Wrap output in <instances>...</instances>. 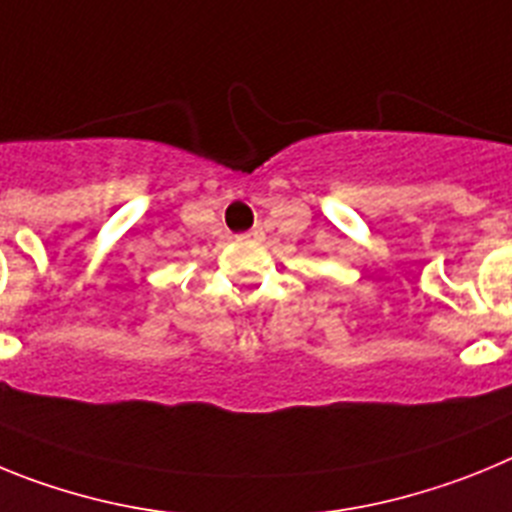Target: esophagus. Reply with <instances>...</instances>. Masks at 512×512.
I'll list each match as a JSON object with an SVG mask.
<instances>
[{
    "instance_id": "esophagus-1",
    "label": "esophagus",
    "mask_w": 512,
    "mask_h": 512,
    "mask_svg": "<svg viewBox=\"0 0 512 512\" xmlns=\"http://www.w3.org/2000/svg\"><path fill=\"white\" fill-rule=\"evenodd\" d=\"M248 235H251V238H256V235H259V230H251V233H248Z\"/></svg>"
}]
</instances>
